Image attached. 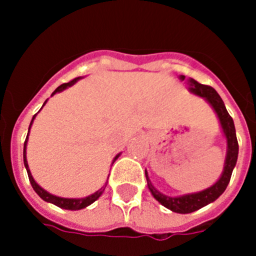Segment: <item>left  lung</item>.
I'll return each mask as SVG.
<instances>
[{"label": "left lung", "mask_w": 256, "mask_h": 256, "mask_svg": "<svg viewBox=\"0 0 256 256\" xmlns=\"http://www.w3.org/2000/svg\"><path fill=\"white\" fill-rule=\"evenodd\" d=\"M184 76H180V80H184ZM190 92H193L197 96H200V97H204L208 101V104L214 107V111H216L217 116L220 118V122H221L222 130H224V134H225L226 139H228V156H226L225 168H224V173H222L221 178L212 187L207 188V190H202V192L186 194L182 196V197H168V196H164L160 192H158L154 188V186L152 184V182H150L146 170H145L148 187H149L150 192L152 193L155 200L158 202H160L164 207L169 208L170 211L176 212V214H190V212L197 211V210L202 208L206 204L216 200L222 193L225 192L226 187H228V182H230L234 166H236L238 154V139H236L234 120L232 117L228 114L225 104H224L218 93L211 86L200 84V83H198L193 78L190 80Z\"/></svg>", "instance_id": "left-lung-1"}]
</instances>
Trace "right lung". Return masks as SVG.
Listing matches in <instances>:
<instances>
[{"label": "right lung", "mask_w": 256, "mask_h": 256, "mask_svg": "<svg viewBox=\"0 0 256 256\" xmlns=\"http://www.w3.org/2000/svg\"><path fill=\"white\" fill-rule=\"evenodd\" d=\"M78 80H80V78H74V80H72L70 82L63 83V84L59 86V87L56 88V90H54V92H52V94H56V92H60V90H66V88L69 87V86L74 84V83L77 82ZM45 102H46V101H45ZM45 102H44V104H45ZM44 104H42V106H44ZM35 116H36V114H34V117H32V120H31L30 126H28V131H30V128H31V125H32V121H34ZM28 136H26L25 142H24V164H25L26 170H28V180H30L31 186H32V188H34L35 192H36L40 196V198H42V200H46V202H50V204H56V206L60 207V208H64V210H82V208H84V207L90 206V204H93V202H94V200H97V198H98L102 194V192H104V187H102L100 190H97V192H96V193H93V194L88 196V197L78 198V200H76V198H60V197H56V196L50 194V193H48L46 190H42V188L40 187V186L36 184V182H35L34 178H32V176H31L30 170H28V162H26V142H28ZM118 155H120V154H118ZM118 155H117V156L114 158V162L116 160L117 158H118Z\"/></svg>", "instance_id": "add662e5"}]
</instances>
